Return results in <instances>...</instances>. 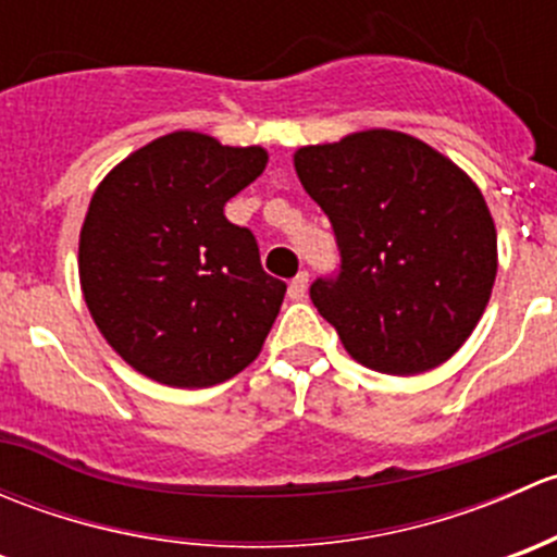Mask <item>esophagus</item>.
<instances>
[{"label": "esophagus", "mask_w": 557, "mask_h": 557, "mask_svg": "<svg viewBox=\"0 0 557 557\" xmlns=\"http://www.w3.org/2000/svg\"><path fill=\"white\" fill-rule=\"evenodd\" d=\"M307 285H310V274H307V272L296 274V277L290 280V285H288V296H290V299H294V301L305 299V296H307Z\"/></svg>", "instance_id": "obj_1"}]
</instances>
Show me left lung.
Instances as JSON below:
<instances>
[{
    "instance_id": "left-lung-1",
    "label": "left lung",
    "mask_w": 557,
    "mask_h": 557,
    "mask_svg": "<svg viewBox=\"0 0 557 557\" xmlns=\"http://www.w3.org/2000/svg\"><path fill=\"white\" fill-rule=\"evenodd\" d=\"M334 228L339 267L310 285L345 350L374 372L420 374L469 339L496 280V228L450 159L387 128L294 159Z\"/></svg>"
}]
</instances>
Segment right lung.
Listing matches in <instances>:
<instances>
[{"mask_svg":"<svg viewBox=\"0 0 557 557\" xmlns=\"http://www.w3.org/2000/svg\"><path fill=\"white\" fill-rule=\"evenodd\" d=\"M267 150L174 132L117 164L81 232L86 305L112 350L145 377L207 387L261 352L285 296L250 228L223 207Z\"/></svg>","mask_w":557,"mask_h":557,"instance_id":"add662e5","label":"right lung"}]
</instances>
